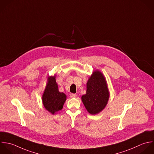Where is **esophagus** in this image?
<instances>
[{
  "label": "esophagus",
  "instance_id": "obj_1",
  "mask_svg": "<svg viewBox=\"0 0 154 154\" xmlns=\"http://www.w3.org/2000/svg\"><path fill=\"white\" fill-rule=\"evenodd\" d=\"M76 97H77V94H70L71 98H75Z\"/></svg>",
  "mask_w": 154,
  "mask_h": 154
}]
</instances>
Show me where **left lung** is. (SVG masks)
I'll list each match as a JSON object with an SVG mask.
<instances>
[{"label":"left lung","instance_id":"8db88e82","mask_svg":"<svg viewBox=\"0 0 154 154\" xmlns=\"http://www.w3.org/2000/svg\"><path fill=\"white\" fill-rule=\"evenodd\" d=\"M86 88L82 101L90 114H98L106 107L110 96L104 75L98 70L94 71L88 79Z\"/></svg>","mask_w":154,"mask_h":154}]
</instances>
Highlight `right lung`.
I'll return each mask as SVG.
<instances>
[{"label": "right lung", "instance_id": "add662e5", "mask_svg": "<svg viewBox=\"0 0 154 154\" xmlns=\"http://www.w3.org/2000/svg\"><path fill=\"white\" fill-rule=\"evenodd\" d=\"M66 100V95L59 91L58 86L56 81V75L48 77L42 97V103L45 109L54 115L62 109Z\"/></svg>", "mask_w": 154, "mask_h": 154}]
</instances>
